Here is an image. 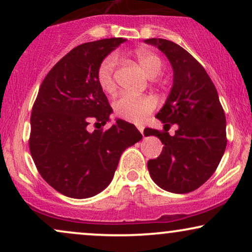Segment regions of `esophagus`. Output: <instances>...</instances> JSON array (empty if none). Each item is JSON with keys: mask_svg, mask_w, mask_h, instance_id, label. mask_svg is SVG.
Listing matches in <instances>:
<instances>
[{"mask_svg": "<svg viewBox=\"0 0 252 252\" xmlns=\"http://www.w3.org/2000/svg\"><path fill=\"white\" fill-rule=\"evenodd\" d=\"M137 129H138V131H140L141 134L143 135V131H144V126H137ZM143 137H144V135H143Z\"/></svg>", "mask_w": 252, "mask_h": 252, "instance_id": "obj_1", "label": "esophagus"}]
</instances>
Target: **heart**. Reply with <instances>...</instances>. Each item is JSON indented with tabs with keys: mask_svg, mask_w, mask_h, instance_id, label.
<instances>
[{
	"mask_svg": "<svg viewBox=\"0 0 252 252\" xmlns=\"http://www.w3.org/2000/svg\"><path fill=\"white\" fill-rule=\"evenodd\" d=\"M135 56L144 71L150 78L160 76L163 71V63L161 58L155 53L144 48L135 52ZM118 63L116 53L109 54L100 62L97 68V80L99 86L105 92L115 90V71ZM115 114L117 117L132 123H140L155 109V100L148 96H134L129 94H121L112 103Z\"/></svg>",
	"mask_w": 252,
	"mask_h": 252,
	"instance_id": "b5f03b06",
	"label": "heart"
}]
</instances>
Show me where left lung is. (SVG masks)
Wrapping results in <instances>:
<instances>
[{
    "label": "left lung",
    "mask_w": 252,
    "mask_h": 252,
    "mask_svg": "<svg viewBox=\"0 0 252 252\" xmlns=\"http://www.w3.org/2000/svg\"><path fill=\"white\" fill-rule=\"evenodd\" d=\"M168 58L173 86L156 118L174 136L147 128L163 146L158 158L148 161V170L158 187L172 193H189L205 184L216 172L226 148V120L215 84L205 68L181 46L164 39H147Z\"/></svg>",
    "instance_id": "8db88e82"
}]
</instances>
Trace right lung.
<instances>
[{
  "mask_svg": "<svg viewBox=\"0 0 252 252\" xmlns=\"http://www.w3.org/2000/svg\"><path fill=\"white\" fill-rule=\"evenodd\" d=\"M124 41L111 37L74 47L48 72L34 102L32 158L43 180L70 198H90L106 189L122 153L142 138L123 120L108 130H88L90 121L103 126L110 121L112 109L98 84L97 68Z\"/></svg>",
  "mask_w": 252,
  "mask_h": 252,
  "instance_id": "add662e5",
  "label": "right lung"
}]
</instances>
